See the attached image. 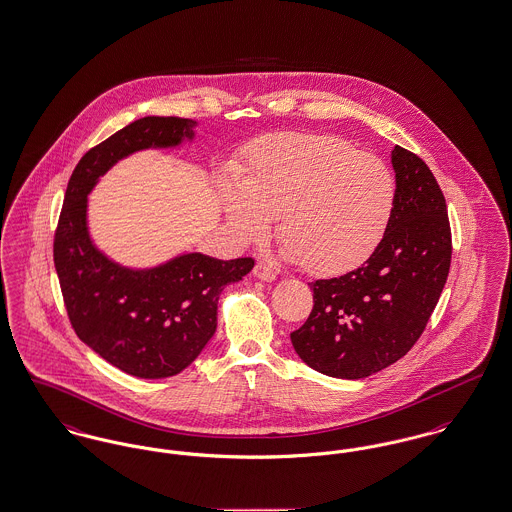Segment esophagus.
Instances as JSON below:
<instances>
[{
  "instance_id": "1",
  "label": "esophagus",
  "mask_w": 512,
  "mask_h": 512,
  "mask_svg": "<svg viewBox=\"0 0 512 512\" xmlns=\"http://www.w3.org/2000/svg\"><path fill=\"white\" fill-rule=\"evenodd\" d=\"M253 274H255V278H259L263 282H274L276 280V272L265 263H257L253 268Z\"/></svg>"
}]
</instances>
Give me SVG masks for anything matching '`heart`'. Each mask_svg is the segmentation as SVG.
Segmentation results:
<instances>
[{
	"label": "heart",
	"mask_w": 512,
	"mask_h": 512,
	"mask_svg": "<svg viewBox=\"0 0 512 512\" xmlns=\"http://www.w3.org/2000/svg\"><path fill=\"white\" fill-rule=\"evenodd\" d=\"M240 187L222 188V213L245 244L278 222L290 261L317 276L361 267L382 244L395 207V178L372 153L328 134L282 132L245 151Z\"/></svg>",
	"instance_id": "obj_1"
}]
</instances>
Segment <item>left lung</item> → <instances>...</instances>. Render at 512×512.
<instances>
[{
	"label": "left lung",
	"instance_id": "1",
	"mask_svg": "<svg viewBox=\"0 0 512 512\" xmlns=\"http://www.w3.org/2000/svg\"><path fill=\"white\" fill-rule=\"evenodd\" d=\"M391 165L397 194L382 244L363 267L311 282L313 311L290 334L301 361L332 378H366L407 355L449 274L451 228L434 174L399 146Z\"/></svg>",
	"mask_w": 512,
	"mask_h": 512
}]
</instances>
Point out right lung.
<instances>
[{
	"instance_id": "1",
	"label": "right lung",
	"mask_w": 512,
	"mask_h": 512,
	"mask_svg": "<svg viewBox=\"0 0 512 512\" xmlns=\"http://www.w3.org/2000/svg\"><path fill=\"white\" fill-rule=\"evenodd\" d=\"M195 126L192 119L144 117L92 147L69 180L53 242L76 336L107 363L146 380L169 378L194 363L217 330L224 286L240 282L255 261L184 253L157 267H122L90 236L88 195L124 157L192 142Z\"/></svg>"
}]
</instances>
